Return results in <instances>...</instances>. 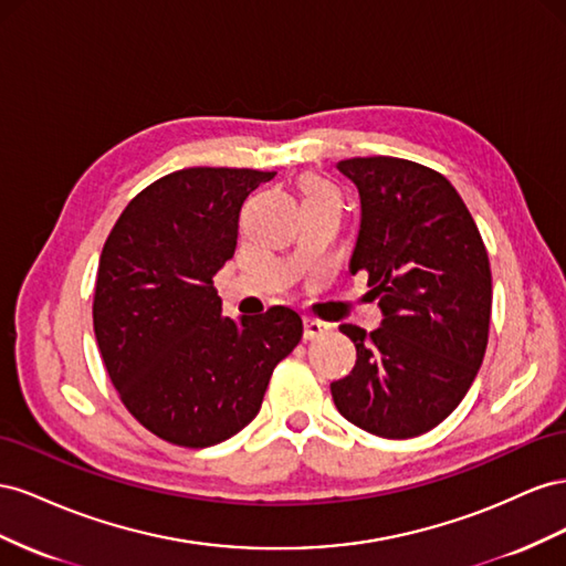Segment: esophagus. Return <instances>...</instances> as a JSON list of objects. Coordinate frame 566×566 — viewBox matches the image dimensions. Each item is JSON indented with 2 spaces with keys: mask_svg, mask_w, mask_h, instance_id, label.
<instances>
[{
  "mask_svg": "<svg viewBox=\"0 0 566 566\" xmlns=\"http://www.w3.org/2000/svg\"><path fill=\"white\" fill-rule=\"evenodd\" d=\"M329 329V325H325L322 319H315V317H303V336L308 338V342H313V338L322 336Z\"/></svg>",
  "mask_w": 566,
  "mask_h": 566,
  "instance_id": "1",
  "label": "esophagus"
}]
</instances>
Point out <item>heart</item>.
Masks as SVG:
<instances>
[{
	"mask_svg": "<svg viewBox=\"0 0 566 566\" xmlns=\"http://www.w3.org/2000/svg\"><path fill=\"white\" fill-rule=\"evenodd\" d=\"M322 197H329L336 199V191L329 182L319 180V177H303L301 182V199H322Z\"/></svg>",
	"mask_w": 566,
	"mask_h": 566,
	"instance_id": "obj_1",
	"label": "heart"
}]
</instances>
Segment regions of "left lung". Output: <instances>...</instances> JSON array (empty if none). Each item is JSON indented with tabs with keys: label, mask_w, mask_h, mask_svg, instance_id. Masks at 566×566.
I'll list each match as a JSON object with an SVG mask.
<instances>
[{
	"label": "left lung",
	"mask_w": 566,
	"mask_h": 566,
	"mask_svg": "<svg viewBox=\"0 0 566 566\" xmlns=\"http://www.w3.org/2000/svg\"><path fill=\"white\" fill-rule=\"evenodd\" d=\"M336 168L360 193L350 272H367L381 327L342 329L358 350L332 384L336 410L381 439H412L453 412L479 373L491 325V263L472 213L441 172L369 156Z\"/></svg>",
	"instance_id": "left-lung-1"
}]
</instances>
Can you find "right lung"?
<instances>
[{"label":"right lung","mask_w":566,"mask_h":566,"mask_svg":"<svg viewBox=\"0 0 566 566\" xmlns=\"http://www.w3.org/2000/svg\"><path fill=\"white\" fill-rule=\"evenodd\" d=\"M274 172L185 168L142 189L106 239L94 336L137 422L172 446L208 448L244 429L303 322L284 305L222 317L216 272L237 249L239 213Z\"/></svg>","instance_id":"right-lung-1"}]
</instances>
